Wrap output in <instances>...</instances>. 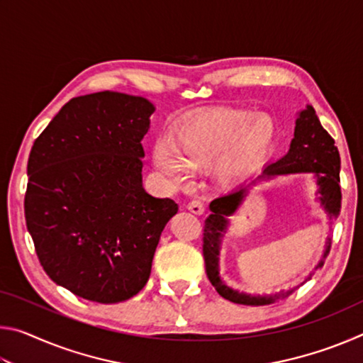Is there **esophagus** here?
<instances>
[{"label":"esophagus","instance_id":"1","mask_svg":"<svg viewBox=\"0 0 363 363\" xmlns=\"http://www.w3.org/2000/svg\"><path fill=\"white\" fill-rule=\"evenodd\" d=\"M187 210H189V211H192L194 214H203V211H205V205H203V201H201V200L195 199V200H192V201H189Z\"/></svg>","mask_w":363,"mask_h":363}]
</instances>
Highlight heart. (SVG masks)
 I'll use <instances>...</instances> for the list:
<instances>
[{"label":"heart","instance_id":"obj_1","mask_svg":"<svg viewBox=\"0 0 363 363\" xmlns=\"http://www.w3.org/2000/svg\"><path fill=\"white\" fill-rule=\"evenodd\" d=\"M275 136L274 121L242 108H210L189 118L168 139L153 145L155 168L173 184L186 182L194 169L214 164L216 177L230 184L266 155Z\"/></svg>","mask_w":363,"mask_h":363}]
</instances>
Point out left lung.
Instances as JSON below:
<instances>
[{
	"instance_id": "1",
	"label": "left lung",
	"mask_w": 363,
	"mask_h": 363,
	"mask_svg": "<svg viewBox=\"0 0 363 363\" xmlns=\"http://www.w3.org/2000/svg\"><path fill=\"white\" fill-rule=\"evenodd\" d=\"M340 168L341 158L337 147L335 145V139L330 136L327 130L318 121L314 107L307 106L306 110L299 113L296 120V128H294V138L291 140L290 150L285 157H281L279 162L270 163L264 168L262 174L257 176L248 184H243L232 192L220 195L214 199L210 203L211 214L205 219L203 227V257L206 275L213 286L220 296L232 301L237 304L247 306H264L279 301L280 298H286L293 293H279L274 296H251V294L238 293L232 288L225 286L223 280L219 279L218 272V255H219V242L220 235L227 227V216L237 210L247 196L251 186H255L257 181L262 177H272L277 174H288V173H315L317 184L320 187V201L328 211L331 218L337 216L341 208V190H340ZM330 251L328 247L325 250L327 256ZM322 266V262L318 264Z\"/></svg>"
}]
</instances>
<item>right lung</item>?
<instances>
[{"label": "right lung", "mask_w": 363, "mask_h": 363, "mask_svg": "<svg viewBox=\"0 0 363 363\" xmlns=\"http://www.w3.org/2000/svg\"><path fill=\"white\" fill-rule=\"evenodd\" d=\"M153 106L112 91L73 97L33 143L27 229L49 279L79 298L113 304L150 277L160 235L177 213L143 187Z\"/></svg>", "instance_id": "add662e5"}]
</instances>
